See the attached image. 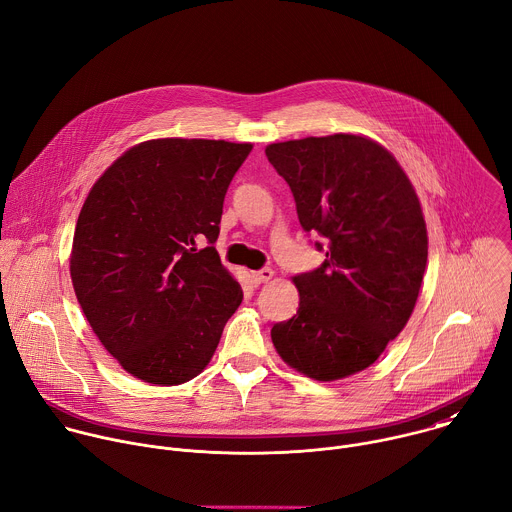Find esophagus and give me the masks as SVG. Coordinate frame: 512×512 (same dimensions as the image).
<instances>
[{"label":"esophagus","instance_id":"1","mask_svg":"<svg viewBox=\"0 0 512 512\" xmlns=\"http://www.w3.org/2000/svg\"><path fill=\"white\" fill-rule=\"evenodd\" d=\"M251 277H253L255 283L261 285V283H265V281H269V279L273 277V269H271V267H263V269H259V271H253Z\"/></svg>","mask_w":512,"mask_h":512}]
</instances>
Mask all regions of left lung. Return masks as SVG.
<instances>
[{"instance_id":"left-lung-1","label":"left lung","mask_w":512,"mask_h":512,"mask_svg":"<svg viewBox=\"0 0 512 512\" xmlns=\"http://www.w3.org/2000/svg\"><path fill=\"white\" fill-rule=\"evenodd\" d=\"M325 261L293 277L299 309L271 329L297 372L331 382L372 366L408 323L428 261L420 201L396 158L356 134L269 144Z\"/></svg>"}]
</instances>
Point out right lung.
<instances>
[{"instance_id": "1", "label": "right lung", "mask_w": 512, "mask_h": 512, "mask_svg": "<svg viewBox=\"0 0 512 512\" xmlns=\"http://www.w3.org/2000/svg\"><path fill=\"white\" fill-rule=\"evenodd\" d=\"M251 148L142 142L96 181L80 211L70 257L78 303L108 354L142 382L199 376L241 305L215 243L227 189Z\"/></svg>"}]
</instances>
